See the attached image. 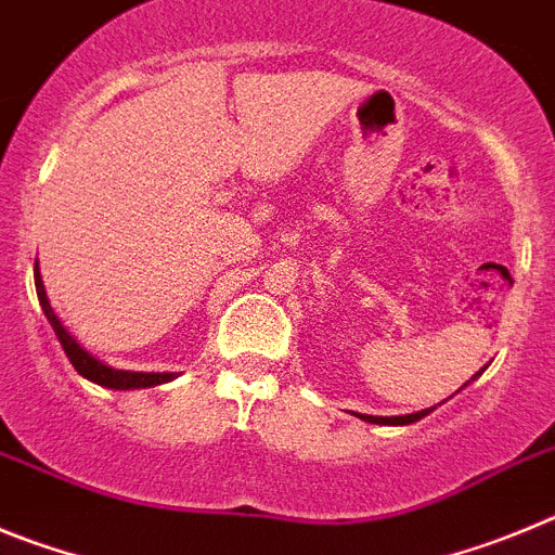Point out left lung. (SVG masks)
<instances>
[{
    "label": "left lung",
    "instance_id": "obj_1",
    "mask_svg": "<svg viewBox=\"0 0 555 555\" xmlns=\"http://www.w3.org/2000/svg\"><path fill=\"white\" fill-rule=\"evenodd\" d=\"M487 371V364H483L481 371L476 373V376L470 378V382H476L478 376H481V373ZM467 382V384H470ZM467 384H464V387H467ZM434 409L437 406H431V409H421V412H412V414H396V417H373V414H359V412H353L359 417V421H364V423H376V426H409V423H417V421H423V417H426V414H431Z\"/></svg>",
    "mask_w": 555,
    "mask_h": 555
}]
</instances>
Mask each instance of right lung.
<instances>
[{"label":"right lung","instance_id":"add662e5","mask_svg":"<svg viewBox=\"0 0 555 555\" xmlns=\"http://www.w3.org/2000/svg\"><path fill=\"white\" fill-rule=\"evenodd\" d=\"M35 289H38V301H41L43 314H47V321L52 323L54 334H57L60 346L66 351L68 362L74 364V371L79 373L88 382L99 384V387L107 389H146V387H159V384H168L177 378V373H143V371H118L113 364L102 362L99 357H93L91 351H85L79 346V339L63 326V321L57 318V312L52 309L47 296V287H43L41 279V268H38V259H35Z\"/></svg>","mask_w":555,"mask_h":555}]
</instances>
